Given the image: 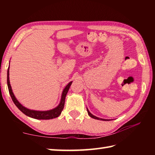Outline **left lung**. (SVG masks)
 Here are the masks:
<instances>
[{
  "label": "left lung",
  "mask_w": 155,
  "mask_h": 155,
  "mask_svg": "<svg viewBox=\"0 0 155 155\" xmlns=\"http://www.w3.org/2000/svg\"><path fill=\"white\" fill-rule=\"evenodd\" d=\"M87 113H88V115H90V116L91 117H92V118L94 119H96V120H104V121H109V120H107V119H103V118H100V117H98L95 116V115H94L93 114H91V113L90 112V111H89L88 109L87 108Z\"/></svg>",
  "instance_id": "left-lung-1"
}]
</instances>
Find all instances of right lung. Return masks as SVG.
Listing matches in <instances>:
<instances>
[{"label":"right lung","mask_w":155,"mask_h":155,"mask_svg":"<svg viewBox=\"0 0 155 155\" xmlns=\"http://www.w3.org/2000/svg\"><path fill=\"white\" fill-rule=\"evenodd\" d=\"M72 81H70V82L68 83L66 86H65V88L64 89V90H63L62 94H61V101H60V103L58 104V106L52 109L48 110V111H36V110L27 109V107H24L22 104H20L19 103V101L17 100V98H15L14 93H13L11 85H10L9 66L8 68V70H7V86H8L10 96L12 97L13 102H14V104H15V106H16L23 113V114H25L26 115H27L28 117H32V118H35L37 120L53 119V118H55V117H57L60 114H61V111H63V109H64V107L65 96H66L68 91L69 90L70 85H72Z\"/></svg>","instance_id":"1"}]
</instances>
